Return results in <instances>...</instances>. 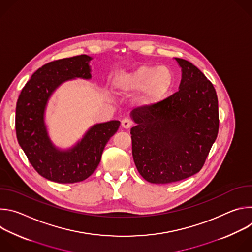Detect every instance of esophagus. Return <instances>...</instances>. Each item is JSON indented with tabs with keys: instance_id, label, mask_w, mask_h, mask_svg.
Returning <instances> with one entry per match:
<instances>
[{
	"instance_id": "obj_1",
	"label": "esophagus",
	"mask_w": 252,
	"mask_h": 252,
	"mask_svg": "<svg viewBox=\"0 0 252 252\" xmlns=\"http://www.w3.org/2000/svg\"><path fill=\"white\" fill-rule=\"evenodd\" d=\"M131 126H132V122H131L129 119L126 118V119H124V120L122 121V126H123L124 128L127 129V128H129Z\"/></svg>"
}]
</instances>
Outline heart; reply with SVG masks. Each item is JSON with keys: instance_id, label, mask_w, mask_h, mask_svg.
I'll return each instance as SVG.
<instances>
[{"instance_id": "obj_1", "label": "heart", "mask_w": 252, "mask_h": 252, "mask_svg": "<svg viewBox=\"0 0 252 252\" xmlns=\"http://www.w3.org/2000/svg\"><path fill=\"white\" fill-rule=\"evenodd\" d=\"M172 81V73L167 66L143 64L130 73L119 76L115 81V88L122 94L140 91L135 98L136 103L142 107H151L166 95Z\"/></svg>"}]
</instances>
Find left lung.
Returning <instances> with one entry per match:
<instances>
[{
  "label": "left lung",
  "instance_id": "8db88e82",
  "mask_svg": "<svg viewBox=\"0 0 252 252\" xmlns=\"http://www.w3.org/2000/svg\"><path fill=\"white\" fill-rule=\"evenodd\" d=\"M174 60L182 68L178 92L130 113L133 161L152 184H170L198 172L219 132L213 85L191 63Z\"/></svg>",
  "mask_w": 252,
  "mask_h": 252
}]
</instances>
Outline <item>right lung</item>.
I'll return each instance as SVG.
<instances>
[{"mask_svg":"<svg viewBox=\"0 0 252 252\" xmlns=\"http://www.w3.org/2000/svg\"><path fill=\"white\" fill-rule=\"evenodd\" d=\"M92 60L88 55H81L46 63L34 71L17 101L19 145L38 173L55 183L74 184L92 175L106 142L121 125L120 121L95 124L66 149L57 147L50 136L46 112L52 95L64 82L91 80Z\"/></svg>","mask_w":252,"mask_h":252,"instance_id":"1","label":"right lung"}]
</instances>
